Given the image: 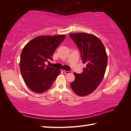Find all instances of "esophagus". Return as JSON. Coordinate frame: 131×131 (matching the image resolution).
Here are the masks:
<instances>
[{"label": "esophagus", "instance_id": "34e87169", "mask_svg": "<svg viewBox=\"0 0 131 131\" xmlns=\"http://www.w3.org/2000/svg\"><path fill=\"white\" fill-rule=\"evenodd\" d=\"M63 73L65 74H69L71 73V71H66V70H63Z\"/></svg>", "mask_w": 131, "mask_h": 131}]
</instances>
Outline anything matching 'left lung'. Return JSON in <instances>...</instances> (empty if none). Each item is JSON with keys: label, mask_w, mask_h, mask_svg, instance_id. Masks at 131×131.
Wrapping results in <instances>:
<instances>
[{"label": "left lung", "mask_w": 131, "mask_h": 131, "mask_svg": "<svg viewBox=\"0 0 131 131\" xmlns=\"http://www.w3.org/2000/svg\"><path fill=\"white\" fill-rule=\"evenodd\" d=\"M81 54L86 68L80 74L74 73V81L70 83L77 95L85 96L92 93L104 78L107 64V56L104 44L95 35L81 32L70 34Z\"/></svg>", "instance_id": "1"}]
</instances>
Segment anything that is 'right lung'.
<instances>
[{
	"mask_svg": "<svg viewBox=\"0 0 131 131\" xmlns=\"http://www.w3.org/2000/svg\"><path fill=\"white\" fill-rule=\"evenodd\" d=\"M66 37L64 35L39 36L24 47L20 56V71L26 85L35 93H41L51 87L60 70L46 65L52 60L55 50Z\"/></svg>",
	"mask_w": 131,
	"mask_h": 131,
	"instance_id": "obj_1",
	"label": "right lung"
}]
</instances>
